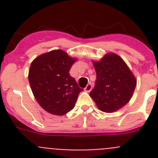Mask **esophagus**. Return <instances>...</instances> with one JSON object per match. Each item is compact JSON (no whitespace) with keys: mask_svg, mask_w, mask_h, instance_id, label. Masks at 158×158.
<instances>
[{"mask_svg":"<svg viewBox=\"0 0 158 158\" xmlns=\"http://www.w3.org/2000/svg\"><path fill=\"white\" fill-rule=\"evenodd\" d=\"M92 87H93V85H92V84H88L87 85H86V87L85 88V91L87 92V93H89V92L91 91L92 89Z\"/></svg>","mask_w":158,"mask_h":158,"instance_id":"34e87169","label":"esophagus"}]
</instances>
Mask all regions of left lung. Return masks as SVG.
<instances>
[{
  "label": "left lung",
  "mask_w": 158,
  "mask_h": 158,
  "mask_svg": "<svg viewBox=\"0 0 158 158\" xmlns=\"http://www.w3.org/2000/svg\"><path fill=\"white\" fill-rule=\"evenodd\" d=\"M96 72L94 89L89 96L100 110L111 113L126 105L132 97L136 79L120 57L114 54L104 55L93 62Z\"/></svg>",
  "instance_id": "1"
}]
</instances>
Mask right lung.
Returning <instances> with one entry per match:
<instances>
[{
	"mask_svg": "<svg viewBox=\"0 0 158 158\" xmlns=\"http://www.w3.org/2000/svg\"><path fill=\"white\" fill-rule=\"evenodd\" d=\"M76 58L62 50L38 56L31 62L28 81L35 98L47 112L63 115L74 107L83 89L69 75Z\"/></svg>",
	"mask_w": 158,
	"mask_h": 158,
	"instance_id": "1",
	"label": "right lung"
}]
</instances>
